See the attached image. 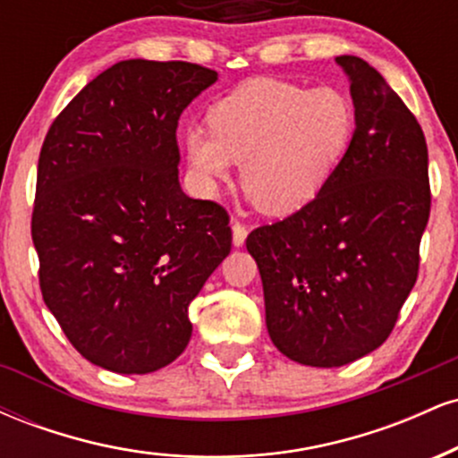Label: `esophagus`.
I'll use <instances>...</instances> for the list:
<instances>
[{"label":"esophagus","mask_w":458,"mask_h":458,"mask_svg":"<svg viewBox=\"0 0 458 458\" xmlns=\"http://www.w3.org/2000/svg\"><path fill=\"white\" fill-rule=\"evenodd\" d=\"M247 239V225L243 222H234L233 224V243L236 247H241Z\"/></svg>","instance_id":"obj_1"}]
</instances>
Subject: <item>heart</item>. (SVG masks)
<instances>
[{"instance_id":"obj_1","label":"heart","mask_w":458,"mask_h":458,"mask_svg":"<svg viewBox=\"0 0 458 458\" xmlns=\"http://www.w3.org/2000/svg\"><path fill=\"white\" fill-rule=\"evenodd\" d=\"M208 129H189V165L204 185L241 165L245 193L269 215H288L323 191L355 131L349 97L282 79H250L208 109Z\"/></svg>"}]
</instances>
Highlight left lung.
<instances>
[{
    "mask_svg": "<svg viewBox=\"0 0 458 458\" xmlns=\"http://www.w3.org/2000/svg\"><path fill=\"white\" fill-rule=\"evenodd\" d=\"M351 79L355 133L312 202L247 236L267 329L288 360L335 368L379 349L420 269L430 215L422 127L379 72L335 57Z\"/></svg>",
    "mask_w": 458,
    "mask_h": 458,
    "instance_id": "left-lung-1",
    "label": "left lung"
}]
</instances>
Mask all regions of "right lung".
<instances>
[{"label":"right lung","instance_id":"add662e5","mask_svg":"<svg viewBox=\"0 0 458 458\" xmlns=\"http://www.w3.org/2000/svg\"><path fill=\"white\" fill-rule=\"evenodd\" d=\"M217 72L124 60L94 77L43 141L31 211L38 282L92 364L146 375L191 338L189 303L230 254V215L178 185V118Z\"/></svg>","mask_w":458,"mask_h":458}]
</instances>
